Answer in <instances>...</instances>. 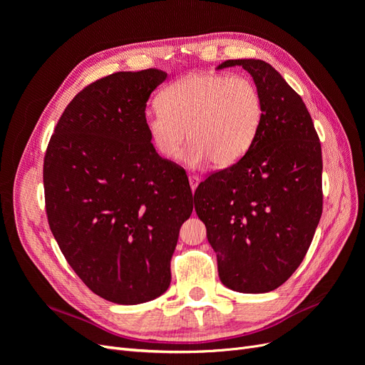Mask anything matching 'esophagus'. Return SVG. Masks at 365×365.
<instances>
[{
    "instance_id": "esophagus-1",
    "label": "esophagus",
    "mask_w": 365,
    "mask_h": 365,
    "mask_svg": "<svg viewBox=\"0 0 365 365\" xmlns=\"http://www.w3.org/2000/svg\"><path fill=\"white\" fill-rule=\"evenodd\" d=\"M189 181H190V187H192V190H195L196 187H197V184H200V181H201V178L197 175H190L189 176Z\"/></svg>"
}]
</instances>
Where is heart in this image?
Wrapping results in <instances>:
<instances>
[{
    "mask_svg": "<svg viewBox=\"0 0 365 365\" xmlns=\"http://www.w3.org/2000/svg\"><path fill=\"white\" fill-rule=\"evenodd\" d=\"M158 111L146 115V129L160 155L178 160L185 138L187 163L210 160L228 168L245 155L263 120V98L247 76L192 73L157 96Z\"/></svg>",
    "mask_w": 365,
    "mask_h": 365,
    "instance_id": "heart-1",
    "label": "heart"
}]
</instances>
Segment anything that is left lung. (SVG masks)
Here are the masks:
<instances>
[{
    "mask_svg": "<svg viewBox=\"0 0 365 365\" xmlns=\"http://www.w3.org/2000/svg\"><path fill=\"white\" fill-rule=\"evenodd\" d=\"M263 98V120L248 152L215 172L195 192L196 215L217 257L227 288L260 294L277 289L300 267L323 213V158L303 98L259 59H231Z\"/></svg>",
    "mask_w": 365,
    "mask_h": 365,
    "instance_id": "obj_1",
    "label": "left lung"
}]
</instances>
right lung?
I'll use <instances>...</instances> for the list:
<instances>
[{
	"label": "right lung",
	"mask_w": 365,
	"mask_h": 365,
	"mask_svg": "<svg viewBox=\"0 0 365 365\" xmlns=\"http://www.w3.org/2000/svg\"><path fill=\"white\" fill-rule=\"evenodd\" d=\"M157 68L118 71L76 94L43 158L51 233L81 280L117 304L153 300L170 284V260L193 195L181 165L161 158L146 129Z\"/></svg>",
	"instance_id": "1"
}]
</instances>
